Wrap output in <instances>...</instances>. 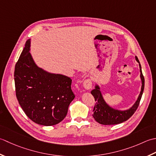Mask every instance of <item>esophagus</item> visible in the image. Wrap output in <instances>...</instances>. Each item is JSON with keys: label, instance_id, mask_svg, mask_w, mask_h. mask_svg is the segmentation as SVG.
<instances>
[{"label": "esophagus", "instance_id": "1", "mask_svg": "<svg viewBox=\"0 0 156 156\" xmlns=\"http://www.w3.org/2000/svg\"><path fill=\"white\" fill-rule=\"evenodd\" d=\"M83 87L85 90H90L92 87V83L90 79H86L83 82Z\"/></svg>", "mask_w": 156, "mask_h": 156}]
</instances>
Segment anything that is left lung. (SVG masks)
<instances>
[{
    "instance_id": "8db88e82",
    "label": "left lung",
    "mask_w": 156,
    "mask_h": 156,
    "mask_svg": "<svg viewBox=\"0 0 156 156\" xmlns=\"http://www.w3.org/2000/svg\"><path fill=\"white\" fill-rule=\"evenodd\" d=\"M135 59L139 62V69H140V77L141 80V92L139 94L137 100L133 104V106L129 109L126 110H120L114 109L110 107L104 100L102 95H101L100 88L98 85H96L94 90L91 91V94L93 95L95 98V101H96V104H95L94 108L93 117L96 121L99 122L101 125H117V124L122 123L126 121L129 118H131L133 114L135 113L136 110L137 109L139 102L141 99L143 92L144 90L145 79L143 75L141 66L139 62L138 58L135 56Z\"/></svg>"
}]
</instances>
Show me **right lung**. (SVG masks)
Wrapping results in <instances>:
<instances>
[{"mask_svg": "<svg viewBox=\"0 0 156 156\" xmlns=\"http://www.w3.org/2000/svg\"><path fill=\"white\" fill-rule=\"evenodd\" d=\"M30 39L25 43L14 73L16 96L25 114L38 125L52 126L61 122L75 98L72 80L38 66L31 56Z\"/></svg>", "mask_w": 156, "mask_h": 156, "instance_id": "obj_1", "label": "right lung"}]
</instances>
